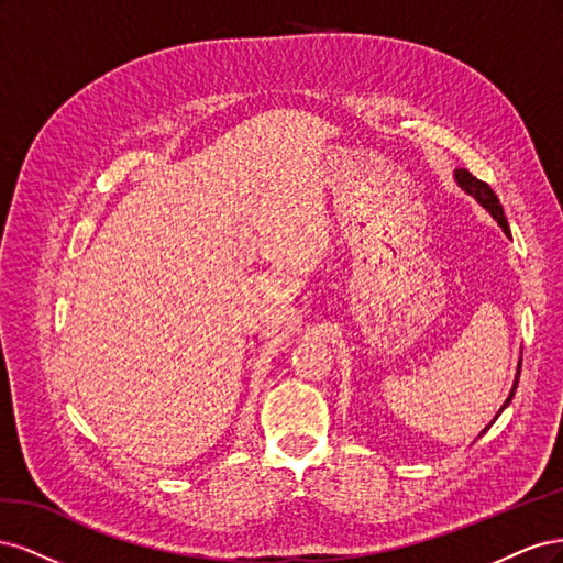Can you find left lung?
Instances as JSON below:
<instances>
[{
  "instance_id": "8db88e82",
  "label": "left lung",
  "mask_w": 563,
  "mask_h": 563,
  "mask_svg": "<svg viewBox=\"0 0 563 563\" xmlns=\"http://www.w3.org/2000/svg\"><path fill=\"white\" fill-rule=\"evenodd\" d=\"M453 178H455V183L460 185V190H465L470 197H474L476 201L482 203V207L493 216V220H496V223L503 228V232L509 236V240H512V232H509V225H507V218H505V211H503V203H500V199L496 197V192L490 190V187L484 183V180H479V178H474L467 168H455L453 172ZM519 373H521V360H519V364H517V376H515V383H512V389H509V397L505 399V404L500 406V411H498V416L505 411V408L509 406V401H512V397H515V389H517V385H519ZM496 416V418H498ZM493 418V420H496ZM490 428V424H488ZM488 428H484V432L488 430ZM482 432V434H484ZM479 434V437H482Z\"/></svg>"
}]
</instances>
